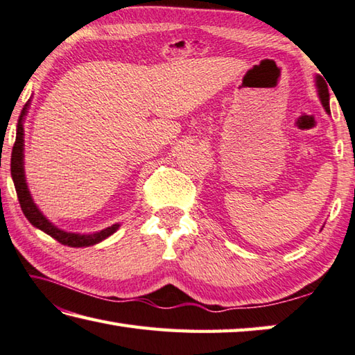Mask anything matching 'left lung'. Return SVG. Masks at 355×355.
<instances>
[{"instance_id":"obj_1","label":"left lung","mask_w":355,"mask_h":355,"mask_svg":"<svg viewBox=\"0 0 355 355\" xmlns=\"http://www.w3.org/2000/svg\"><path fill=\"white\" fill-rule=\"evenodd\" d=\"M317 85H318V94H320V99H321V104L326 108V112L329 113L331 108H329V89H327V83L318 77L317 79Z\"/></svg>"}]
</instances>
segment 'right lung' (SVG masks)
Returning a JSON list of instances; mask_svg holds the SVG:
<instances>
[{
	"mask_svg": "<svg viewBox=\"0 0 355 355\" xmlns=\"http://www.w3.org/2000/svg\"><path fill=\"white\" fill-rule=\"evenodd\" d=\"M26 110H28V104H26V107L23 108L20 119H18L17 138L14 143V149H12V158H10L12 180H14L18 202H20L23 214L32 225H34L35 228L42 230L43 233H46L51 237H54V239L57 242H60L62 245H68V247H88V245H94L101 241H104L105 237L113 234L114 231L118 230L119 225H113V227H108L102 231H96V233H92V234L65 233V231L55 228L53 223L46 220V217H44L42 212L38 211L34 202H32L28 184H26V180H24V169H23V135H24L23 133V116L26 114Z\"/></svg>",
	"mask_w": 355,
	"mask_h": 355,
	"instance_id": "add662e5",
	"label": "right lung"
}]
</instances>
